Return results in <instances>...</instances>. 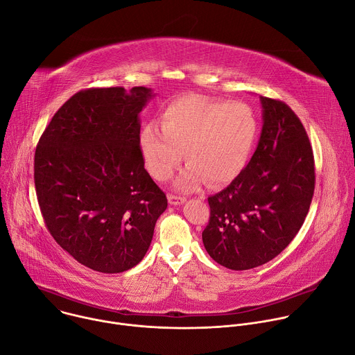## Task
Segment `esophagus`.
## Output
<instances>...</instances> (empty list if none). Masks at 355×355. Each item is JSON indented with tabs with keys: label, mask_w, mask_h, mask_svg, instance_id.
<instances>
[{
	"label": "esophagus",
	"mask_w": 355,
	"mask_h": 355,
	"mask_svg": "<svg viewBox=\"0 0 355 355\" xmlns=\"http://www.w3.org/2000/svg\"><path fill=\"white\" fill-rule=\"evenodd\" d=\"M185 202V198L184 196H180V195H174V193H170L168 195V204L170 205H181Z\"/></svg>",
	"instance_id": "obj_1"
}]
</instances>
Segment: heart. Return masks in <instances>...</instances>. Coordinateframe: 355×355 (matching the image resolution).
Returning a JSON list of instances; mask_svg holds the SVG:
<instances>
[{"instance_id": "1", "label": "heart", "mask_w": 355, "mask_h": 355, "mask_svg": "<svg viewBox=\"0 0 355 355\" xmlns=\"http://www.w3.org/2000/svg\"><path fill=\"white\" fill-rule=\"evenodd\" d=\"M257 135V116L248 105L185 95L164 108L162 126L156 121L143 126L140 147L150 175L157 181L168 180L185 153L188 164L177 187L195 189L207 180L220 187L239 177Z\"/></svg>"}]
</instances>
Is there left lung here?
I'll return each instance as SVG.
<instances>
[{"instance_id":"8db88e82","label":"left lung","mask_w":355,"mask_h":355,"mask_svg":"<svg viewBox=\"0 0 355 355\" xmlns=\"http://www.w3.org/2000/svg\"><path fill=\"white\" fill-rule=\"evenodd\" d=\"M260 101L259 146L241 174L208 198L202 232L208 254L236 271L277 257L305 222L315 192L313 150L300 119L279 99Z\"/></svg>"}]
</instances>
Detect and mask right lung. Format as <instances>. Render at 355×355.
<instances>
[{"label": "right lung", "instance_id": "add662e5", "mask_svg": "<svg viewBox=\"0 0 355 355\" xmlns=\"http://www.w3.org/2000/svg\"><path fill=\"white\" fill-rule=\"evenodd\" d=\"M150 88L78 91L55 114L35 151V188L50 234L83 266L130 270L153 239L166 193L144 168L139 114Z\"/></svg>", "mask_w": 355, "mask_h": 355}]
</instances>
